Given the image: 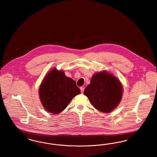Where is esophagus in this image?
Here are the masks:
<instances>
[{
  "instance_id": "1",
  "label": "esophagus",
  "mask_w": 157,
  "mask_h": 157,
  "mask_svg": "<svg viewBox=\"0 0 157 157\" xmlns=\"http://www.w3.org/2000/svg\"><path fill=\"white\" fill-rule=\"evenodd\" d=\"M80 90H81V93H83L84 91V87H80Z\"/></svg>"
}]
</instances>
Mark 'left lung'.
Instances as JSON below:
<instances>
[{
  "mask_svg": "<svg viewBox=\"0 0 157 157\" xmlns=\"http://www.w3.org/2000/svg\"><path fill=\"white\" fill-rule=\"evenodd\" d=\"M85 96L98 110L109 113L120 104L123 94L120 81L106 71L93 75L85 89Z\"/></svg>",
  "mask_w": 157,
  "mask_h": 157,
  "instance_id": "obj_1",
  "label": "left lung"
}]
</instances>
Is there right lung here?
<instances>
[{
    "label": "right lung",
    "mask_w": 157,
    "mask_h": 157,
    "mask_svg": "<svg viewBox=\"0 0 157 157\" xmlns=\"http://www.w3.org/2000/svg\"><path fill=\"white\" fill-rule=\"evenodd\" d=\"M81 91L76 82L67 77L63 71L54 68L45 76L40 85L39 95L44 109L57 114L64 110L73 98Z\"/></svg>",
    "instance_id": "add662e5"
}]
</instances>
